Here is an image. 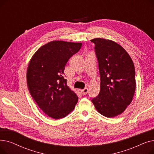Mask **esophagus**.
<instances>
[{"label": "esophagus", "instance_id": "esophagus-1", "mask_svg": "<svg viewBox=\"0 0 154 154\" xmlns=\"http://www.w3.org/2000/svg\"><path fill=\"white\" fill-rule=\"evenodd\" d=\"M80 92H81V94L82 95H86L88 93V88L86 87L84 88L83 90H80Z\"/></svg>", "mask_w": 154, "mask_h": 154}]
</instances>
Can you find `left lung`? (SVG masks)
I'll list each match as a JSON object with an SVG mask.
<instances>
[{
  "label": "left lung",
  "mask_w": 154,
  "mask_h": 154,
  "mask_svg": "<svg viewBox=\"0 0 154 154\" xmlns=\"http://www.w3.org/2000/svg\"><path fill=\"white\" fill-rule=\"evenodd\" d=\"M99 64L100 90L92 99L95 109L107 117L119 116L132 100L135 72L130 55L116 42L100 38L92 39Z\"/></svg>",
  "instance_id": "obj_1"
}]
</instances>
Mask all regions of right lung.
<instances>
[{
	"label": "right lung",
	"instance_id": "obj_1",
	"mask_svg": "<svg viewBox=\"0 0 154 154\" xmlns=\"http://www.w3.org/2000/svg\"><path fill=\"white\" fill-rule=\"evenodd\" d=\"M82 43L52 41L42 46L27 68L29 92L39 108L54 119L63 118L75 108L78 97L67 85L64 69Z\"/></svg>",
	"mask_w": 154,
	"mask_h": 154
}]
</instances>
